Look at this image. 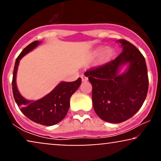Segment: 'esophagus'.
Listing matches in <instances>:
<instances>
[{
	"label": "esophagus",
	"mask_w": 161,
	"mask_h": 161,
	"mask_svg": "<svg viewBox=\"0 0 161 161\" xmlns=\"http://www.w3.org/2000/svg\"><path fill=\"white\" fill-rule=\"evenodd\" d=\"M81 79H82L83 81H86L88 80V77H87L85 75H81Z\"/></svg>",
	"instance_id": "34e87169"
}]
</instances>
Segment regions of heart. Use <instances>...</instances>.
<instances>
[{
	"label": "heart",
	"mask_w": 161,
	"mask_h": 161,
	"mask_svg": "<svg viewBox=\"0 0 161 161\" xmlns=\"http://www.w3.org/2000/svg\"><path fill=\"white\" fill-rule=\"evenodd\" d=\"M99 51H100V49L97 50L96 53H98ZM112 54H113V50L111 48H110V47H108V48H106L104 51V53H103V58L109 59L111 56H112Z\"/></svg>",
	"instance_id": "b5f03b06"
}]
</instances>
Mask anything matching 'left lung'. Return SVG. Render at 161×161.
<instances>
[{"label": "left lung", "instance_id": "left-lung-1", "mask_svg": "<svg viewBox=\"0 0 161 161\" xmlns=\"http://www.w3.org/2000/svg\"><path fill=\"white\" fill-rule=\"evenodd\" d=\"M123 51L114 60L88 69L85 75L92 86L95 112L105 122L120 123L132 117L143 104L148 90L147 67L143 55L125 39L119 41ZM128 63L126 73L118 75Z\"/></svg>", "mask_w": 161, "mask_h": 161}]
</instances>
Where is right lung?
I'll return each instance as SVG.
<instances>
[{
  "instance_id": "obj_1",
  "label": "right lung",
  "mask_w": 161,
  "mask_h": 161,
  "mask_svg": "<svg viewBox=\"0 0 161 161\" xmlns=\"http://www.w3.org/2000/svg\"><path fill=\"white\" fill-rule=\"evenodd\" d=\"M40 42L34 41L27 45L17 57L13 70V93L14 99L20 110L33 122L42 125L51 126L62 121L66 116L70 105V98L81 84V78L73 82H61L54 90L37 101L26 100L19 92L15 78L19 60L29 51L38 45Z\"/></svg>"
}]
</instances>
